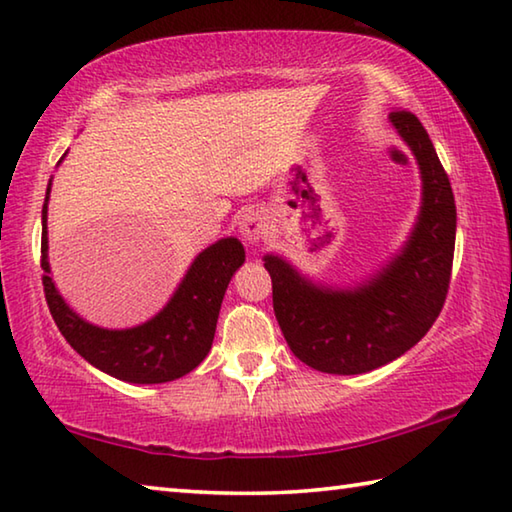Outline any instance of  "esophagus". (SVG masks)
I'll list each match as a JSON object with an SVG mask.
<instances>
[{
  "label": "esophagus",
  "instance_id": "34e87169",
  "mask_svg": "<svg viewBox=\"0 0 512 512\" xmlns=\"http://www.w3.org/2000/svg\"><path fill=\"white\" fill-rule=\"evenodd\" d=\"M266 230H268V219L262 210H248L239 221V232L246 241L264 239Z\"/></svg>",
  "mask_w": 512,
  "mask_h": 512
}]
</instances>
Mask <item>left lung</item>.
<instances>
[{"label":"left lung","mask_w":512,"mask_h":512,"mask_svg":"<svg viewBox=\"0 0 512 512\" xmlns=\"http://www.w3.org/2000/svg\"><path fill=\"white\" fill-rule=\"evenodd\" d=\"M423 176V208L401 255L358 291L304 282L280 257L264 259L273 309L288 347L324 374H367L421 340L445 304L452 277L457 206L430 136L412 111H392Z\"/></svg>","instance_id":"8db88e82"}]
</instances>
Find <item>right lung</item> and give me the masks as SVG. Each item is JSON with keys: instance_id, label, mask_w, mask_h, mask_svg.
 Wrapping results in <instances>:
<instances>
[{"instance_id": "1", "label": "right lung", "mask_w": 512, "mask_h": 512, "mask_svg": "<svg viewBox=\"0 0 512 512\" xmlns=\"http://www.w3.org/2000/svg\"><path fill=\"white\" fill-rule=\"evenodd\" d=\"M49 201V188H46ZM46 203L42 208V284L55 324L82 358L105 374L138 385L170 383L208 356L215 340L221 300L232 273L244 264L241 241L221 239L194 259L170 304L141 327L125 331L98 329L73 313L49 275L46 259Z\"/></svg>"}]
</instances>
